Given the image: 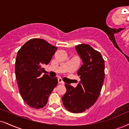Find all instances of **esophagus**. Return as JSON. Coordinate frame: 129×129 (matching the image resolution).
<instances>
[{
  "label": "esophagus",
  "mask_w": 129,
  "mask_h": 129,
  "mask_svg": "<svg viewBox=\"0 0 129 129\" xmlns=\"http://www.w3.org/2000/svg\"><path fill=\"white\" fill-rule=\"evenodd\" d=\"M58 84H64V82L63 81V80H62L61 78H58Z\"/></svg>",
  "instance_id": "34e87169"
}]
</instances>
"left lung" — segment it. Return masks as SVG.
I'll use <instances>...</instances> for the list:
<instances>
[{"label":"left lung","mask_w":129,"mask_h":129,"mask_svg":"<svg viewBox=\"0 0 129 129\" xmlns=\"http://www.w3.org/2000/svg\"><path fill=\"white\" fill-rule=\"evenodd\" d=\"M75 48L83 62L78 72L80 81L75 88L65 84L67 91L62 101L70 112L81 113L93 106L99 96L105 78V61L101 54L88 44H79Z\"/></svg>","instance_id":"8db88e82"}]
</instances>
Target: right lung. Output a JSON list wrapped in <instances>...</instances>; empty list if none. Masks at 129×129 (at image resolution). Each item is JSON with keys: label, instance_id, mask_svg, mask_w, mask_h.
<instances>
[{"label": "right lung", "instance_id": "1", "mask_svg": "<svg viewBox=\"0 0 129 129\" xmlns=\"http://www.w3.org/2000/svg\"><path fill=\"white\" fill-rule=\"evenodd\" d=\"M57 47L42 39H30L17 52L15 76L19 91L27 104L35 109L47 105L48 98L57 86V77L42 75V67L50 63Z\"/></svg>", "mask_w": 129, "mask_h": 129}]
</instances>
